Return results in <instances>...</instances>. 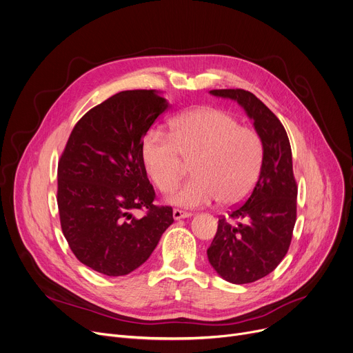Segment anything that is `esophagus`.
Masks as SVG:
<instances>
[{
  "mask_svg": "<svg viewBox=\"0 0 353 353\" xmlns=\"http://www.w3.org/2000/svg\"><path fill=\"white\" fill-rule=\"evenodd\" d=\"M192 213H188V212H183V210H179V209H174L172 212V217L174 220H181V219H186V217H190Z\"/></svg>",
  "mask_w": 353,
  "mask_h": 353,
  "instance_id": "34e87169",
  "label": "esophagus"
}]
</instances>
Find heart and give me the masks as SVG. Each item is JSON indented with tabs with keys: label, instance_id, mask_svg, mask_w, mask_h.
<instances>
[{
	"label": "heart",
	"instance_id": "obj_1",
	"mask_svg": "<svg viewBox=\"0 0 353 353\" xmlns=\"http://www.w3.org/2000/svg\"><path fill=\"white\" fill-rule=\"evenodd\" d=\"M170 128L171 134L148 130L140 145L143 165L163 192L178 183L186 161H192L193 176L168 193V203L194 209L217 199L234 205L248 196L263 163V144L255 130L210 106L178 114Z\"/></svg>",
	"mask_w": 353,
	"mask_h": 353
}]
</instances>
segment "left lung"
Returning a JSON list of instances; mask_svg holds the SVG:
<instances>
[{
    "label": "left lung",
    "mask_w": 353,
    "mask_h": 353,
    "mask_svg": "<svg viewBox=\"0 0 353 353\" xmlns=\"http://www.w3.org/2000/svg\"><path fill=\"white\" fill-rule=\"evenodd\" d=\"M210 95L236 101L254 122L263 144L259 178L244 205L219 219L208 258L217 275L234 285L255 282L285 258L296 223L297 186L292 148L278 117L244 90H213Z\"/></svg>",
    "instance_id": "left-lung-1"
}]
</instances>
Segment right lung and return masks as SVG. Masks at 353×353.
<instances>
[{
    "mask_svg": "<svg viewBox=\"0 0 353 353\" xmlns=\"http://www.w3.org/2000/svg\"><path fill=\"white\" fill-rule=\"evenodd\" d=\"M170 103L155 90L122 91L74 126L57 170L64 237L88 268L123 276L143 265L174 223L172 208L155 206L143 165L144 134ZM137 208L148 213L132 216Z\"/></svg>",
    "mask_w": 353,
    "mask_h": 353,
    "instance_id": "right-lung-1",
    "label": "right lung"
}]
</instances>
